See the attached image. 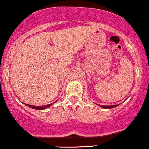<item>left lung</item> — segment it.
<instances>
[{"label":"left lung","instance_id":"1","mask_svg":"<svg viewBox=\"0 0 149 149\" xmlns=\"http://www.w3.org/2000/svg\"><path fill=\"white\" fill-rule=\"evenodd\" d=\"M100 107H102V108L104 109H111L114 108V107H116L117 106H118V104H115V105H101V104H98Z\"/></svg>","mask_w":149,"mask_h":149}]
</instances>
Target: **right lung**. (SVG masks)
Listing matches in <instances>:
<instances>
[{"label": "right lung", "mask_w": 149, "mask_h": 149, "mask_svg": "<svg viewBox=\"0 0 149 149\" xmlns=\"http://www.w3.org/2000/svg\"><path fill=\"white\" fill-rule=\"evenodd\" d=\"M56 101H55V102H52V103H51V104H46V105H42V106H34V105H31V104H25L26 105L28 106L29 107H31V108H32V109H40V110H42V109H45L48 108V107H49L50 106H52L54 103H55Z\"/></svg>", "instance_id": "obj_1"}]
</instances>
